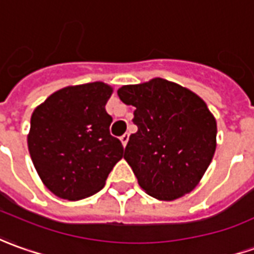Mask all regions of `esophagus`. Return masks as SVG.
I'll return each mask as SVG.
<instances>
[{"mask_svg":"<svg viewBox=\"0 0 254 254\" xmlns=\"http://www.w3.org/2000/svg\"><path fill=\"white\" fill-rule=\"evenodd\" d=\"M120 139H121V141H122V144H124V146H127V140H129V134L124 133L122 136H121Z\"/></svg>","mask_w":254,"mask_h":254,"instance_id":"34e87169","label":"esophagus"}]
</instances>
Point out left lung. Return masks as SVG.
Segmentation results:
<instances>
[{
    "label": "left lung",
    "mask_w": 254,
    "mask_h": 254,
    "mask_svg": "<svg viewBox=\"0 0 254 254\" xmlns=\"http://www.w3.org/2000/svg\"><path fill=\"white\" fill-rule=\"evenodd\" d=\"M118 96L134 107L137 132L129 136L124 158L141 189L160 200L193 190L215 151L217 124L206 103L160 77L122 86Z\"/></svg>",
    "instance_id": "1"
}]
</instances>
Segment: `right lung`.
<instances>
[{
    "label": "right lung",
    "mask_w": 254,
    "mask_h": 254,
    "mask_svg": "<svg viewBox=\"0 0 254 254\" xmlns=\"http://www.w3.org/2000/svg\"><path fill=\"white\" fill-rule=\"evenodd\" d=\"M111 93L101 82L69 86L34 110L29 153L55 196L80 200L97 193L124 157L122 143L110 133L113 117L105 111Z\"/></svg>",
    "instance_id": "1"
}]
</instances>
